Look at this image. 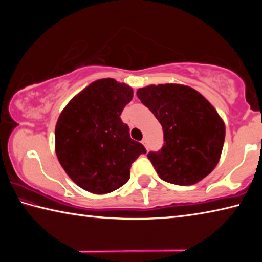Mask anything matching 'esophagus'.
Here are the masks:
<instances>
[{
	"label": "esophagus",
	"mask_w": 262,
	"mask_h": 262,
	"mask_svg": "<svg viewBox=\"0 0 262 262\" xmlns=\"http://www.w3.org/2000/svg\"><path fill=\"white\" fill-rule=\"evenodd\" d=\"M142 144H143V145H144V147L148 149V144H147V139H143V140H142Z\"/></svg>",
	"instance_id": "esophagus-1"
}]
</instances>
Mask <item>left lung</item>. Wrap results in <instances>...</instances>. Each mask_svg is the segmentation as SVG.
Returning a JSON list of instances; mask_svg holds the SVG:
<instances>
[{
    "mask_svg": "<svg viewBox=\"0 0 262 262\" xmlns=\"http://www.w3.org/2000/svg\"><path fill=\"white\" fill-rule=\"evenodd\" d=\"M136 95L163 127V148L148 154L159 178L189 186L209 174L220 162L225 139L224 121L214 106L183 84H151Z\"/></svg>",
    "mask_w": 262,
    "mask_h": 262,
    "instance_id": "left-lung-1",
    "label": "left lung"
}]
</instances>
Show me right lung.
Wrapping results in <instances>:
<instances>
[{"label": "right lung", "mask_w": 262, "mask_h": 262, "mask_svg": "<svg viewBox=\"0 0 262 262\" xmlns=\"http://www.w3.org/2000/svg\"><path fill=\"white\" fill-rule=\"evenodd\" d=\"M133 89L113 78L92 82L69 101L55 126V152L70 179L94 194L120 188L147 150L130 139L120 115Z\"/></svg>", "instance_id": "obj_1"}]
</instances>
